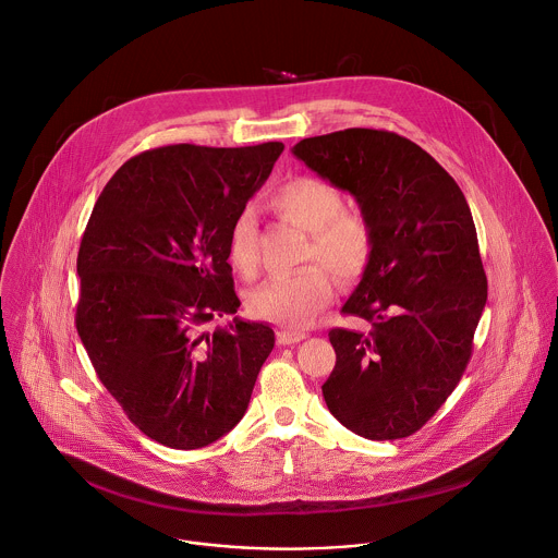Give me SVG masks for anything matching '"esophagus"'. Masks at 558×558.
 Returning a JSON list of instances; mask_svg holds the SVG:
<instances>
[{
    "label": "esophagus",
    "instance_id": "esophagus-1",
    "mask_svg": "<svg viewBox=\"0 0 558 558\" xmlns=\"http://www.w3.org/2000/svg\"><path fill=\"white\" fill-rule=\"evenodd\" d=\"M306 339V332H295V330H280L278 332V343L280 345H293Z\"/></svg>",
    "mask_w": 558,
    "mask_h": 558
}]
</instances>
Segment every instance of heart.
<instances>
[{"instance_id":"1","label":"heart","mask_w":558,"mask_h":558,"mask_svg":"<svg viewBox=\"0 0 558 558\" xmlns=\"http://www.w3.org/2000/svg\"><path fill=\"white\" fill-rule=\"evenodd\" d=\"M269 202L276 213L308 232L306 260H322L341 282H356L367 271L374 256L372 226L361 213L345 210V199L335 184L315 175H298L278 186ZM228 256L245 278L256 274V219L250 210L232 223ZM327 270L313 263L291 274L271 276L250 293V313L291 330L306 328L332 300L335 280Z\"/></svg>"}]
</instances>
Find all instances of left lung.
I'll return each instance as SVG.
<instances>
[{
  "mask_svg": "<svg viewBox=\"0 0 558 558\" xmlns=\"http://www.w3.org/2000/svg\"><path fill=\"white\" fill-rule=\"evenodd\" d=\"M293 154L350 191L374 232V256L343 313L369 330L328 332L337 363L330 413L352 433H417L457 389L487 304L476 226L454 178L417 143L372 128L302 138Z\"/></svg>",
  "mask_w": 558,
  "mask_h": 558,
  "instance_id": "8db88e82",
  "label": "left lung"
}]
</instances>
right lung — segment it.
<instances>
[{"label":"right lung","instance_id":"obj_1","mask_svg":"<svg viewBox=\"0 0 558 558\" xmlns=\"http://www.w3.org/2000/svg\"><path fill=\"white\" fill-rule=\"evenodd\" d=\"M284 145H165L125 160L95 202L77 252L75 328L128 420L173 450L204 448L247 411L267 324L234 315L228 241Z\"/></svg>","mask_w":558,"mask_h":558}]
</instances>
